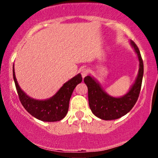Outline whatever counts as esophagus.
I'll use <instances>...</instances> for the list:
<instances>
[{"label": "esophagus", "instance_id": "obj_1", "mask_svg": "<svg viewBox=\"0 0 158 158\" xmlns=\"http://www.w3.org/2000/svg\"><path fill=\"white\" fill-rule=\"evenodd\" d=\"M88 72H89V70H88V68H83L81 70V75L82 77H86L87 75L88 74Z\"/></svg>", "mask_w": 158, "mask_h": 158}]
</instances>
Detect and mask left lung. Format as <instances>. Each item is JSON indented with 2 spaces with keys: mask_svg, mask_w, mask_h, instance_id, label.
<instances>
[{
  "mask_svg": "<svg viewBox=\"0 0 158 158\" xmlns=\"http://www.w3.org/2000/svg\"><path fill=\"white\" fill-rule=\"evenodd\" d=\"M139 59V71L131 89L121 97H113L102 89L99 82L90 76L85 77L84 81L88 89V102L91 111L96 117L112 120L120 118L131 110L139 97L143 76V62L140 52L133 41H130Z\"/></svg>",
  "mask_w": 158,
  "mask_h": 158,
  "instance_id": "left-lung-1",
  "label": "left lung"
}]
</instances>
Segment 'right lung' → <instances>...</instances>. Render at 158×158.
Listing matches in <instances>:
<instances>
[{"mask_svg": "<svg viewBox=\"0 0 158 158\" xmlns=\"http://www.w3.org/2000/svg\"><path fill=\"white\" fill-rule=\"evenodd\" d=\"M12 73L19 99L23 108L36 119L44 122H56L64 118L68 114L69 102L74 88L82 81V77L79 73L65 82L53 97L45 100H38L27 96L19 87L14 64Z\"/></svg>", "mask_w": 158, "mask_h": 158, "instance_id": "1", "label": "right lung"}]
</instances>
